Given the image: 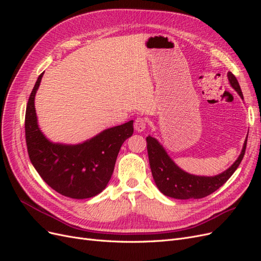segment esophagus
<instances>
[{
  "mask_svg": "<svg viewBox=\"0 0 261 261\" xmlns=\"http://www.w3.org/2000/svg\"><path fill=\"white\" fill-rule=\"evenodd\" d=\"M147 122L145 118L143 117H137L135 120V123H134V128H135L137 132H144L146 128Z\"/></svg>",
  "mask_w": 261,
  "mask_h": 261,
  "instance_id": "obj_1",
  "label": "esophagus"
}]
</instances>
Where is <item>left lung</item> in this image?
<instances>
[{
    "label": "left lung",
    "mask_w": 261,
    "mask_h": 261,
    "mask_svg": "<svg viewBox=\"0 0 261 261\" xmlns=\"http://www.w3.org/2000/svg\"><path fill=\"white\" fill-rule=\"evenodd\" d=\"M227 78L231 86L243 99V92L236 77L228 72ZM146 140L150 169L155 185L163 195L175 199H199L216 192L239 168L247 145L246 138L238 160L221 174L216 176H197L179 169L155 138L148 136Z\"/></svg>",
    "instance_id": "obj_1"
}]
</instances>
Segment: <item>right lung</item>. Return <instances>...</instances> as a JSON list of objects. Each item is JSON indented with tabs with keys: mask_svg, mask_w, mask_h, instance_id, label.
<instances>
[{
	"mask_svg": "<svg viewBox=\"0 0 261 261\" xmlns=\"http://www.w3.org/2000/svg\"><path fill=\"white\" fill-rule=\"evenodd\" d=\"M43 73L38 77L26 108L29 159L39 175L55 192L74 199L90 198L107 187L120 149L133 135L134 121L108 128L83 144L51 143L39 128L35 109V96Z\"/></svg>",
	"mask_w": 261,
	"mask_h": 261,
	"instance_id": "1",
	"label": "right lung"
}]
</instances>
